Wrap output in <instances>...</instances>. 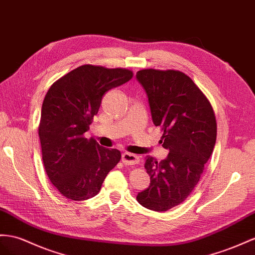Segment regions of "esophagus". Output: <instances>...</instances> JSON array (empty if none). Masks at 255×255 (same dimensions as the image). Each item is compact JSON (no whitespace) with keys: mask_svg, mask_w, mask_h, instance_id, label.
Returning <instances> with one entry per match:
<instances>
[{"mask_svg":"<svg viewBox=\"0 0 255 255\" xmlns=\"http://www.w3.org/2000/svg\"><path fill=\"white\" fill-rule=\"evenodd\" d=\"M122 161L125 164L126 166H132L139 162V157L135 154L125 152L122 155Z\"/></svg>","mask_w":255,"mask_h":255,"instance_id":"obj_1","label":"esophagus"}]
</instances>
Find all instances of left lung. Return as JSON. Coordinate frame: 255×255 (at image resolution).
I'll use <instances>...</instances> for the list:
<instances>
[{
    "instance_id": "1",
    "label": "left lung",
    "mask_w": 255,
    "mask_h": 255,
    "mask_svg": "<svg viewBox=\"0 0 255 255\" xmlns=\"http://www.w3.org/2000/svg\"><path fill=\"white\" fill-rule=\"evenodd\" d=\"M136 80L146 91L154 125L162 131L159 143L169 151L161 161L146 158L151 183L136 200L164 212L182 204L197 185L213 152L217 121L210 101L183 72L143 69Z\"/></svg>"
}]
</instances>
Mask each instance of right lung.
I'll return each instance as SVG.
<instances>
[{
  "instance_id": "add662e5",
  "label": "right lung",
  "mask_w": 255,
  "mask_h": 255,
  "mask_svg": "<svg viewBox=\"0 0 255 255\" xmlns=\"http://www.w3.org/2000/svg\"><path fill=\"white\" fill-rule=\"evenodd\" d=\"M128 69L84 64L57 80L44 98L38 136L48 179L71 200H86L101 190L121 152L85 138L103 95L131 80Z\"/></svg>"
}]
</instances>
